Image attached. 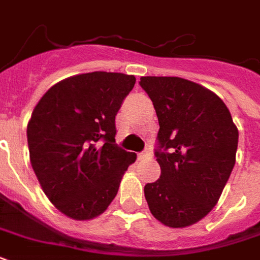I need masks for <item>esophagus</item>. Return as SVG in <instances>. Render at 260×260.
I'll use <instances>...</instances> for the list:
<instances>
[{
  "label": "esophagus",
  "mask_w": 260,
  "mask_h": 260,
  "mask_svg": "<svg viewBox=\"0 0 260 260\" xmlns=\"http://www.w3.org/2000/svg\"><path fill=\"white\" fill-rule=\"evenodd\" d=\"M151 156H152V152H151V150H148V148L138 155L139 160H144V159H148V158H151Z\"/></svg>",
  "instance_id": "esophagus-1"
}]
</instances>
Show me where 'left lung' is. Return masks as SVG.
<instances>
[{"instance_id":"1","label":"left lung","mask_w":260,"mask_h":260,"mask_svg":"<svg viewBox=\"0 0 260 260\" xmlns=\"http://www.w3.org/2000/svg\"><path fill=\"white\" fill-rule=\"evenodd\" d=\"M140 86L160 126L155 152L160 177L144 186L148 208L163 225H193L213 209L225 187L236 162L238 126L221 98L200 83L142 77Z\"/></svg>"}]
</instances>
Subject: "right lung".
Segmentation results:
<instances>
[{
    "label": "right lung",
    "mask_w": 260,
    "mask_h": 260,
    "mask_svg": "<svg viewBox=\"0 0 260 260\" xmlns=\"http://www.w3.org/2000/svg\"><path fill=\"white\" fill-rule=\"evenodd\" d=\"M136 78L94 71L47 90L26 126L29 159L43 191L64 216L91 220L108 209L135 152L116 144L114 118Z\"/></svg>",
    "instance_id": "add662e5"
}]
</instances>
